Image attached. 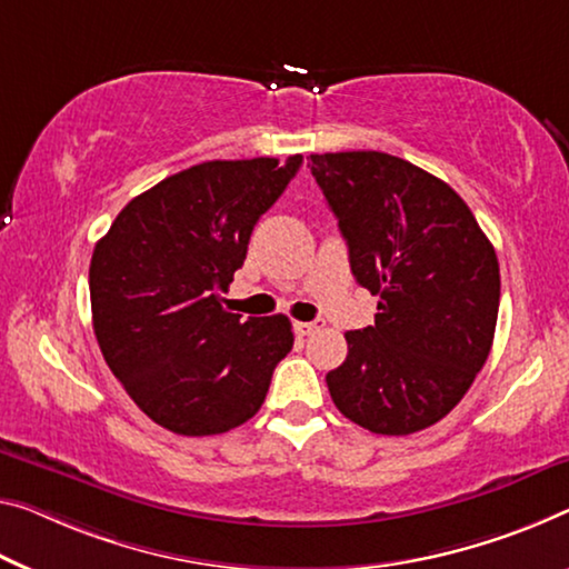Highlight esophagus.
Wrapping results in <instances>:
<instances>
[{"label": "esophagus", "mask_w": 569, "mask_h": 569, "mask_svg": "<svg viewBox=\"0 0 569 569\" xmlns=\"http://www.w3.org/2000/svg\"><path fill=\"white\" fill-rule=\"evenodd\" d=\"M322 328V320H315V322H295V333L297 336H310L315 330Z\"/></svg>", "instance_id": "1"}]
</instances>
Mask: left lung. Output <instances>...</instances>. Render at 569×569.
I'll list each match as a JSON object with an SVG mask.
<instances>
[{"instance_id": "8db88e82", "label": "left lung", "mask_w": 569, "mask_h": 569, "mask_svg": "<svg viewBox=\"0 0 569 569\" xmlns=\"http://www.w3.org/2000/svg\"><path fill=\"white\" fill-rule=\"evenodd\" d=\"M348 243L356 282L379 295L373 326L346 333L326 376L340 415L412 435L466 397L493 346L501 274L493 243L456 190L387 152L310 154Z\"/></svg>"}]
</instances>
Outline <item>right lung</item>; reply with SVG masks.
Masks as SVG:
<instances>
[{
	"label": "right lung",
	"instance_id": "add662e5",
	"mask_svg": "<svg viewBox=\"0 0 569 569\" xmlns=\"http://www.w3.org/2000/svg\"><path fill=\"white\" fill-rule=\"evenodd\" d=\"M300 164L302 154L193 164L129 200L96 243V340L127 395L164 430L203 437L243 425L292 351L284 315L243 318L223 310L221 292Z\"/></svg>",
	"mask_w": 569,
	"mask_h": 569
}]
</instances>
